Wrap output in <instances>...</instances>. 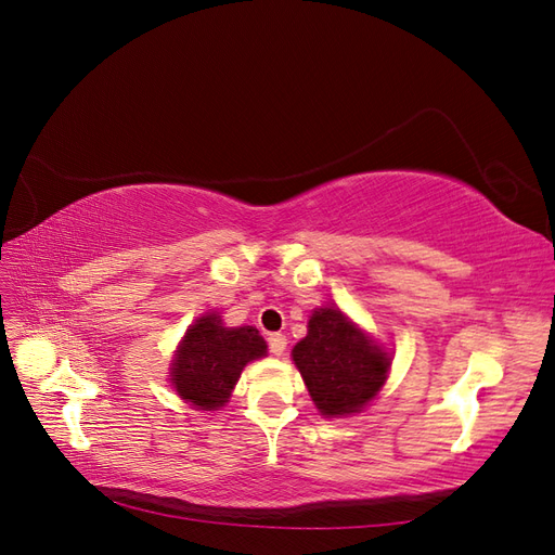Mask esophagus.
<instances>
[{
    "label": "esophagus",
    "mask_w": 555,
    "mask_h": 555,
    "mask_svg": "<svg viewBox=\"0 0 555 555\" xmlns=\"http://www.w3.org/2000/svg\"><path fill=\"white\" fill-rule=\"evenodd\" d=\"M268 349H271L273 357H282L284 349H287V338L282 333H271L268 335Z\"/></svg>",
    "instance_id": "1"
}]
</instances>
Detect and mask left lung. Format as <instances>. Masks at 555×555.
I'll return each mask as SVG.
<instances>
[{
	"label": "left lung",
	"mask_w": 555,
	"mask_h": 555,
	"mask_svg": "<svg viewBox=\"0 0 555 555\" xmlns=\"http://www.w3.org/2000/svg\"><path fill=\"white\" fill-rule=\"evenodd\" d=\"M292 357L317 410L326 416L359 412L377 396L391 365L386 351L365 340L338 308L314 310Z\"/></svg>",
	"instance_id": "1"
}]
</instances>
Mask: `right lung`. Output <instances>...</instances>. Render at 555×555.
<instances>
[{"instance_id": "1", "label": "right lung", "mask_w": 555, "mask_h": 555, "mask_svg": "<svg viewBox=\"0 0 555 555\" xmlns=\"http://www.w3.org/2000/svg\"><path fill=\"white\" fill-rule=\"evenodd\" d=\"M263 354L266 343L255 326L224 328L220 317L206 314L184 333L171 379L192 405L217 410L227 402L245 363Z\"/></svg>"}]
</instances>
